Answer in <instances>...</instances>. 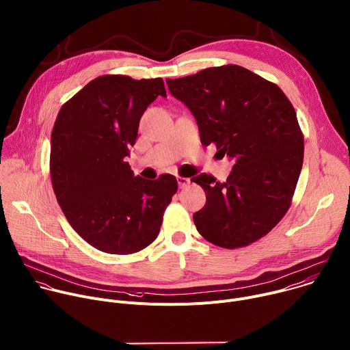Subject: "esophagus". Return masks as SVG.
<instances>
[{"mask_svg":"<svg viewBox=\"0 0 350 350\" xmlns=\"http://www.w3.org/2000/svg\"><path fill=\"white\" fill-rule=\"evenodd\" d=\"M176 180H178V185H179V187H180V189H183V187H186L187 185H190V179H189V178L178 176V178H176Z\"/></svg>","mask_w":350,"mask_h":350,"instance_id":"obj_1","label":"esophagus"}]
</instances>
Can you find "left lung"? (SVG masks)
<instances>
[{"mask_svg":"<svg viewBox=\"0 0 350 350\" xmlns=\"http://www.w3.org/2000/svg\"><path fill=\"white\" fill-rule=\"evenodd\" d=\"M170 92L194 116L201 144L234 161L225 183L201 174L206 196L193 215L198 233L222 248L248 245L288 211L304 163L295 110L275 84L228 64L170 80Z\"/></svg>","mask_w":350,"mask_h":350,"instance_id":"left-lung-1","label":"left lung"}]
</instances>
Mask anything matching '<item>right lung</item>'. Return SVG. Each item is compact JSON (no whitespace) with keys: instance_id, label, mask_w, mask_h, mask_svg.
Returning <instances> with one entry per match:
<instances>
[{"instance_id":"1","label":"right lung","mask_w":350,"mask_h":350,"mask_svg":"<svg viewBox=\"0 0 350 350\" xmlns=\"http://www.w3.org/2000/svg\"><path fill=\"white\" fill-rule=\"evenodd\" d=\"M161 79L102 76L66 102L51 133V179L72 228L92 247L126 255L156 240L165 206L178 190L174 175L135 176L125 157Z\"/></svg>"}]
</instances>
